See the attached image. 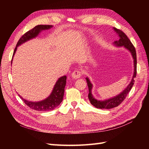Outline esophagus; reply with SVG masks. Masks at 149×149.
Listing matches in <instances>:
<instances>
[{"label": "esophagus", "instance_id": "esophagus-1", "mask_svg": "<svg viewBox=\"0 0 149 149\" xmlns=\"http://www.w3.org/2000/svg\"><path fill=\"white\" fill-rule=\"evenodd\" d=\"M82 72L79 70H74L71 74V76L74 79H78L82 76Z\"/></svg>", "mask_w": 149, "mask_h": 149}]
</instances>
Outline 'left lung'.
Here are the masks:
<instances>
[{"instance_id": "8db88e82", "label": "left lung", "mask_w": 149, "mask_h": 149, "mask_svg": "<svg viewBox=\"0 0 149 149\" xmlns=\"http://www.w3.org/2000/svg\"><path fill=\"white\" fill-rule=\"evenodd\" d=\"M114 30L116 31L117 33H118L119 36V40H116L114 42L116 46L121 47L124 46L125 48H127V49L130 52L132 53V55L134 58V73L133 75V78L132 79L131 82L127 86V88H125V90L122 92L118 96H117L113 98L109 99L106 101H97L94 99L91 94V89L93 87V85L89 81V80L88 78H86V81L88 83V86L89 89V94H88V99L91 102L92 105H93L94 107L96 108H99V109H111V108H114L115 107L118 106L119 104L123 102V101L125 100V97H127V95L128 93L131 90L133 85L134 84V78L136 77L137 74V55H136V48H135L132 42H130V40L127 37V36L126 35L123 31L120 30V29L114 28Z\"/></svg>"}]
</instances>
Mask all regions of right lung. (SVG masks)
<instances>
[{"instance_id": "right-lung-1", "label": "right lung", "mask_w": 149, "mask_h": 149, "mask_svg": "<svg viewBox=\"0 0 149 149\" xmlns=\"http://www.w3.org/2000/svg\"><path fill=\"white\" fill-rule=\"evenodd\" d=\"M52 27V25H38L35 26L34 28L30 30L29 31H26L25 33H24L22 36L20 38L18 41L16 47L13 52V55L17 49V47L25 42L27 40L33 38L35 37H37V35L40 32V31L43 30L49 29ZM12 63V61H11ZM66 83V76H62L60 78H59L57 81L56 83L55 84V86H54L53 90L48 98L43 101L33 102L26 101L24 100L20 95V97L22 99L26 105H27L30 109H32L34 110H37L39 111H52L56 108L60 104V103L63 101V98L64 96V91H65V87Z\"/></svg>"}]
</instances>
